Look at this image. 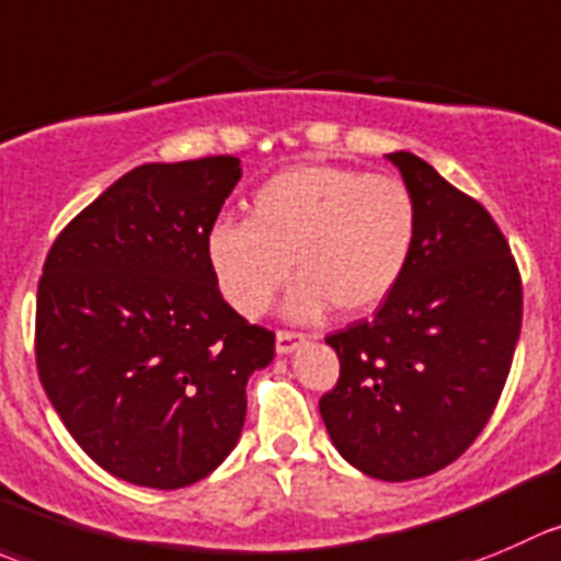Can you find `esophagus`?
<instances>
[{
    "label": "esophagus",
    "mask_w": 561,
    "mask_h": 561,
    "mask_svg": "<svg viewBox=\"0 0 561 561\" xmlns=\"http://www.w3.org/2000/svg\"><path fill=\"white\" fill-rule=\"evenodd\" d=\"M304 340H307V336L296 334V331H276V353H279V356H287V353L296 351Z\"/></svg>",
    "instance_id": "34e87169"
}]
</instances>
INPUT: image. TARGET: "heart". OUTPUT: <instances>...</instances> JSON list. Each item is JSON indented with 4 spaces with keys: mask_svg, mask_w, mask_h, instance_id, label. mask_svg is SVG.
<instances>
[{
    "mask_svg": "<svg viewBox=\"0 0 561 561\" xmlns=\"http://www.w3.org/2000/svg\"><path fill=\"white\" fill-rule=\"evenodd\" d=\"M416 241V203L400 178L301 164L263 183L249 219H221L205 236V260L225 301L260 318L301 276L285 304L293 320L378 309L400 285Z\"/></svg>",
    "mask_w": 561,
    "mask_h": 561,
    "instance_id": "obj_1",
    "label": "heart"
}]
</instances>
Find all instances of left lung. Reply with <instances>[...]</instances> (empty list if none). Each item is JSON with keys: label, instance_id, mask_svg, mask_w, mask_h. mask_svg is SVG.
<instances>
[{"label": "left lung", "instance_id": "left-lung-1", "mask_svg": "<svg viewBox=\"0 0 561 561\" xmlns=\"http://www.w3.org/2000/svg\"><path fill=\"white\" fill-rule=\"evenodd\" d=\"M416 203L400 285L369 323L325 336L340 380L320 400L336 453L383 482L458 460L488 425L520 336V276L496 221L427 161L397 150Z\"/></svg>", "mask_w": 561, "mask_h": 561}]
</instances>
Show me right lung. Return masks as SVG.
<instances>
[{
  "label": "right lung",
  "mask_w": 561,
  "mask_h": 561,
  "mask_svg": "<svg viewBox=\"0 0 561 561\" xmlns=\"http://www.w3.org/2000/svg\"><path fill=\"white\" fill-rule=\"evenodd\" d=\"M241 175L232 156L136 167L43 265L41 383L76 444L130 485L175 491L225 463L249 375L274 358V334L221 298L205 260Z\"/></svg>",
  "instance_id": "obj_1"
}]
</instances>
